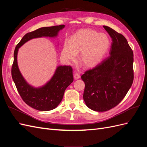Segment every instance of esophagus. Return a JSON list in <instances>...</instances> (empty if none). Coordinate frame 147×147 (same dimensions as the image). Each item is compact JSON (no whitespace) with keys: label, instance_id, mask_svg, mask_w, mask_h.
Listing matches in <instances>:
<instances>
[{"label":"esophagus","instance_id":"1","mask_svg":"<svg viewBox=\"0 0 147 147\" xmlns=\"http://www.w3.org/2000/svg\"><path fill=\"white\" fill-rule=\"evenodd\" d=\"M80 78V74H78L77 73H75V75H74V78H75V80H78Z\"/></svg>","mask_w":147,"mask_h":147}]
</instances>
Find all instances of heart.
<instances>
[{
  "instance_id": "1",
  "label": "heart",
  "mask_w": 147,
  "mask_h": 147,
  "mask_svg": "<svg viewBox=\"0 0 147 147\" xmlns=\"http://www.w3.org/2000/svg\"><path fill=\"white\" fill-rule=\"evenodd\" d=\"M110 44V39L105 34L90 29L82 30L74 34L69 42L64 44L61 56L65 60L72 61L81 51V63L85 67H92L102 59Z\"/></svg>"
}]
</instances>
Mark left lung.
Returning <instances> with one entry per match:
<instances>
[{"label": "left lung", "instance_id": "obj_1", "mask_svg": "<svg viewBox=\"0 0 147 147\" xmlns=\"http://www.w3.org/2000/svg\"><path fill=\"white\" fill-rule=\"evenodd\" d=\"M103 27L112 38L110 56L81 77L85 84L84 101L96 112H105L117 106L134 80V55L127 40L109 26Z\"/></svg>", "mask_w": 147, "mask_h": 147}]
</instances>
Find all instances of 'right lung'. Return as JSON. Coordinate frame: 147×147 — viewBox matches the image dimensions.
<instances>
[{
  "label": "right lung",
  "mask_w": 147,
  "mask_h": 147,
  "mask_svg": "<svg viewBox=\"0 0 147 147\" xmlns=\"http://www.w3.org/2000/svg\"><path fill=\"white\" fill-rule=\"evenodd\" d=\"M64 25L44 27L26 34L16 45L14 51V61L11 76L21 98L31 107L40 111H49L57 107L63 98L65 89L74 81L70 66H57L53 77L45 84L34 87L22 75L18 67L17 56L19 48L30 40L41 37L56 38Z\"/></svg>",
  "instance_id": "1"
}]
</instances>
